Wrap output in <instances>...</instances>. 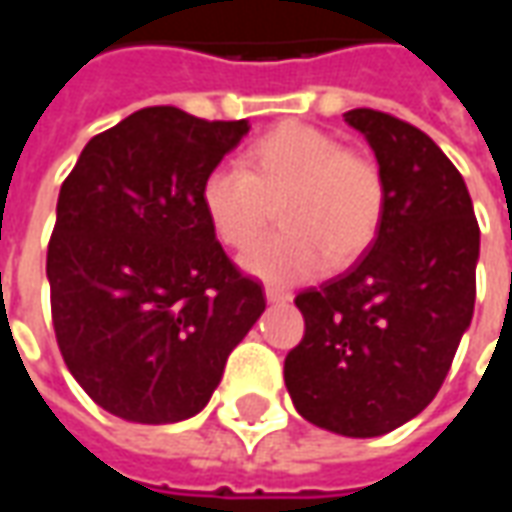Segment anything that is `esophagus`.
Returning a JSON list of instances; mask_svg holds the SVG:
<instances>
[{"label":"esophagus","instance_id":"34e87169","mask_svg":"<svg viewBox=\"0 0 512 512\" xmlns=\"http://www.w3.org/2000/svg\"><path fill=\"white\" fill-rule=\"evenodd\" d=\"M266 299L268 302H288V299H291V293L282 291V288H274V285H268Z\"/></svg>","mask_w":512,"mask_h":512}]
</instances>
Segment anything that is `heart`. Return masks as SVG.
<instances>
[{"instance_id": "b5f03b06", "label": "heart", "mask_w": 512, "mask_h": 512, "mask_svg": "<svg viewBox=\"0 0 512 512\" xmlns=\"http://www.w3.org/2000/svg\"><path fill=\"white\" fill-rule=\"evenodd\" d=\"M202 210L221 244L249 252L280 213L282 230L246 257L271 282L310 280L349 266L377 238L385 210L380 169L330 132L285 121L246 146L241 169L219 166L202 182Z\"/></svg>"}]
</instances>
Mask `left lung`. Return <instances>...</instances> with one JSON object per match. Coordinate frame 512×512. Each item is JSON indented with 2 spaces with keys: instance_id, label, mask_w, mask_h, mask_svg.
Wrapping results in <instances>:
<instances>
[{
  "instance_id": "obj_1",
  "label": "left lung",
  "mask_w": 512,
  "mask_h": 512,
  "mask_svg": "<svg viewBox=\"0 0 512 512\" xmlns=\"http://www.w3.org/2000/svg\"><path fill=\"white\" fill-rule=\"evenodd\" d=\"M343 119L380 163L382 224L346 274L296 296L305 335L285 357V385L310 424L374 438L441 391L474 316L480 224L427 132L371 107Z\"/></svg>"
}]
</instances>
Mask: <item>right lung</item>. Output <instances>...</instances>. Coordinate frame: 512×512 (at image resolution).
Returning a JSON list of instances; mask_svg holds the SVG:
<instances>
[{
    "label": "right lung",
    "mask_w": 512,
    "mask_h": 512,
    "mask_svg": "<svg viewBox=\"0 0 512 512\" xmlns=\"http://www.w3.org/2000/svg\"><path fill=\"white\" fill-rule=\"evenodd\" d=\"M246 132V119L144 107L94 135L60 185L46 252L57 346L82 391L124 421L196 416L266 310L199 199Z\"/></svg>",
    "instance_id": "add662e5"
}]
</instances>
